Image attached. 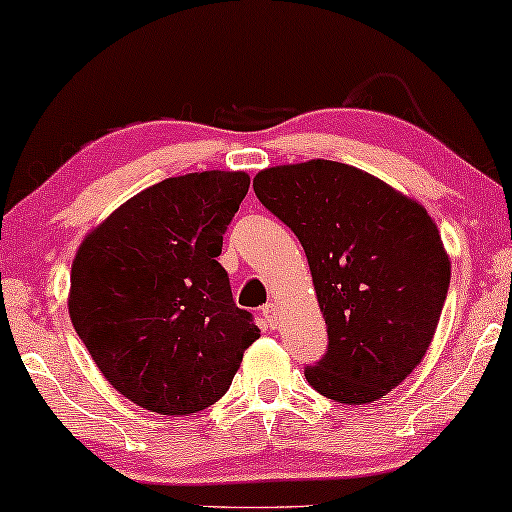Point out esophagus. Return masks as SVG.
<instances>
[{
	"instance_id": "34e87169",
	"label": "esophagus",
	"mask_w": 512,
	"mask_h": 512,
	"mask_svg": "<svg viewBox=\"0 0 512 512\" xmlns=\"http://www.w3.org/2000/svg\"><path fill=\"white\" fill-rule=\"evenodd\" d=\"M261 314H263V319L268 321L270 326H275L277 324V317H279V307L275 303H268V305H263Z\"/></svg>"
}]
</instances>
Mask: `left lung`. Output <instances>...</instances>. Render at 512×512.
I'll return each mask as SVG.
<instances>
[{
    "label": "left lung",
    "mask_w": 512,
    "mask_h": 512,
    "mask_svg": "<svg viewBox=\"0 0 512 512\" xmlns=\"http://www.w3.org/2000/svg\"><path fill=\"white\" fill-rule=\"evenodd\" d=\"M254 191L303 244L326 319L328 352L305 368L310 387L347 405L387 396L422 363L450 289L436 221L335 160L268 167Z\"/></svg>",
    "instance_id": "1"
}]
</instances>
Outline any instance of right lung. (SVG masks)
I'll list each match as a JSON object with an SVG mask.
<instances>
[{
    "label": "right lung",
    "mask_w": 512,
    "mask_h": 512,
    "mask_svg": "<svg viewBox=\"0 0 512 512\" xmlns=\"http://www.w3.org/2000/svg\"><path fill=\"white\" fill-rule=\"evenodd\" d=\"M247 191V172L170 177L123 202L76 251L69 317L111 387L139 408H209L261 335L216 261Z\"/></svg>",
    "instance_id": "add662e5"
}]
</instances>
